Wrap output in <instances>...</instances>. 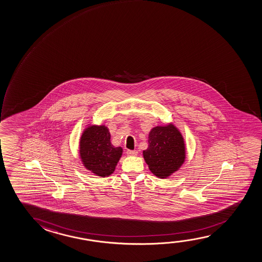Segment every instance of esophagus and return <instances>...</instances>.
<instances>
[{"label":"esophagus","instance_id":"34e87169","mask_svg":"<svg viewBox=\"0 0 262 262\" xmlns=\"http://www.w3.org/2000/svg\"><path fill=\"white\" fill-rule=\"evenodd\" d=\"M127 154L129 156H137L138 155V151L137 150H127Z\"/></svg>","mask_w":262,"mask_h":262}]
</instances>
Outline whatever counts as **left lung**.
<instances>
[{"mask_svg": "<svg viewBox=\"0 0 262 262\" xmlns=\"http://www.w3.org/2000/svg\"><path fill=\"white\" fill-rule=\"evenodd\" d=\"M148 147L143 151L149 170L166 179L185 161L186 150L181 133L174 125L158 126L148 134Z\"/></svg>", "mask_w": 262, "mask_h": 262, "instance_id": "left-lung-1", "label": "left lung"}]
</instances>
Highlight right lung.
<instances>
[{
    "label": "right lung",
    "instance_id": "1",
    "mask_svg": "<svg viewBox=\"0 0 262 262\" xmlns=\"http://www.w3.org/2000/svg\"><path fill=\"white\" fill-rule=\"evenodd\" d=\"M110 140V132L103 125L88 127L80 140V156L84 167L102 178L114 172L122 154V148L114 147Z\"/></svg>",
    "mask_w": 262,
    "mask_h": 262
}]
</instances>
